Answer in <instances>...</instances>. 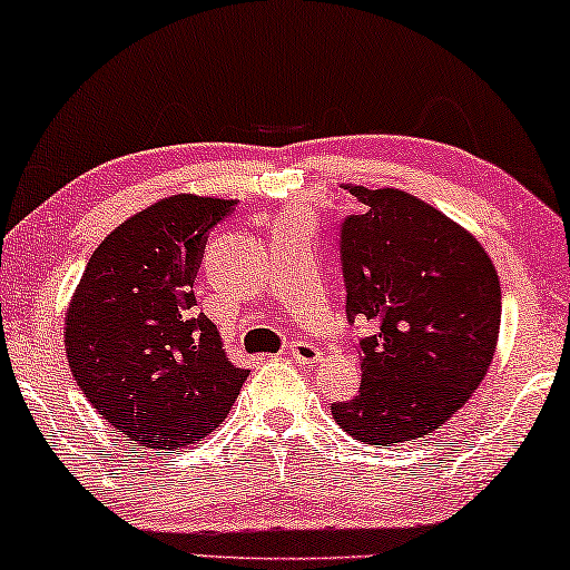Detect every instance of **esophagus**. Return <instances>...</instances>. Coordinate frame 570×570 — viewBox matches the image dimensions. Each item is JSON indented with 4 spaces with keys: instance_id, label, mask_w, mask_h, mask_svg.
<instances>
[{
    "instance_id": "esophagus-1",
    "label": "esophagus",
    "mask_w": 570,
    "mask_h": 570,
    "mask_svg": "<svg viewBox=\"0 0 570 570\" xmlns=\"http://www.w3.org/2000/svg\"><path fill=\"white\" fill-rule=\"evenodd\" d=\"M289 355L297 360V363H305V365H313V363H321L323 352L315 347V344H307V342H292L289 344Z\"/></svg>"
}]
</instances>
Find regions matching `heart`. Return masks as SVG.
Returning a JSON list of instances; mask_svg holds the SVG:
<instances>
[{
	"mask_svg": "<svg viewBox=\"0 0 570 570\" xmlns=\"http://www.w3.org/2000/svg\"><path fill=\"white\" fill-rule=\"evenodd\" d=\"M286 220H299V218H286Z\"/></svg>",
	"mask_w": 570,
	"mask_h": 570,
	"instance_id": "b5f03b06",
	"label": "heart"
}]
</instances>
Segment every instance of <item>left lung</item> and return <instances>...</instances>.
Returning <instances> with one entry per match:
<instances>
[{
    "label": "left lung",
    "mask_w": 570,
    "mask_h": 570,
    "mask_svg": "<svg viewBox=\"0 0 570 570\" xmlns=\"http://www.w3.org/2000/svg\"><path fill=\"white\" fill-rule=\"evenodd\" d=\"M360 215L342 223L350 323L360 338V394L331 405L365 444L426 436L473 397L500 336L492 257L460 223L402 189L342 184Z\"/></svg>",
    "instance_id": "1"
}]
</instances>
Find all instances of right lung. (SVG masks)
<instances>
[{
	"instance_id": "right-lung-1",
	"label": "right lung",
	"mask_w": 570,
	"mask_h": 570,
	"mask_svg": "<svg viewBox=\"0 0 570 570\" xmlns=\"http://www.w3.org/2000/svg\"><path fill=\"white\" fill-rule=\"evenodd\" d=\"M234 199L173 194L94 249L65 309V355L97 413L139 446L181 450L220 426L249 371L226 357L191 286Z\"/></svg>"
}]
</instances>
